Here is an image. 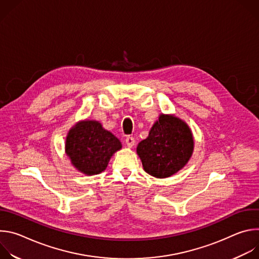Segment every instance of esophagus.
Listing matches in <instances>:
<instances>
[{"instance_id": "esophagus-1", "label": "esophagus", "mask_w": 259, "mask_h": 259, "mask_svg": "<svg viewBox=\"0 0 259 259\" xmlns=\"http://www.w3.org/2000/svg\"><path fill=\"white\" fill-rule=\"evenodd\" d=\"M125 143L127 144L128 147H133L134 144H135V139H134V137H132V136H127L126 139H125Z\"/></svg>"}]
</instances>
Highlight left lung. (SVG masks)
<instances>
[{"instance_id":"left-lung-1","label":"left lung","mask_w":259,"mask_h":259,"mask_svg":"<svg viewBox=\"0 0 259 259\" xmlns=\"http://www.w3.org/2000/svg\"><path fill=\"white\" fill-rule=\"evenodd\" d=\"M193 150L194 139L189 126L176 117L161 115L136 151L146 173L166 178L186 166Z\"/></svg>"}]
</instances>
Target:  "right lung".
I'll return each instance as SVG.
<instances>
[{"label": "right lung", "mask_w": 259, "mask_h": 259, "mask_svg": "<svg viewBox=\"0 0 259 259\" xmlns=\"http://www.w3.org/2000/svg\"><path fill=\"white\" fill-rule=\"evenodd\" d=\"M122 147L120 140L96 121H83L66 137L65 152L71 164L87 175L105 170L108 161Z\"/></svg>", "instance_id": "right-lung-1"}]
</instances>
